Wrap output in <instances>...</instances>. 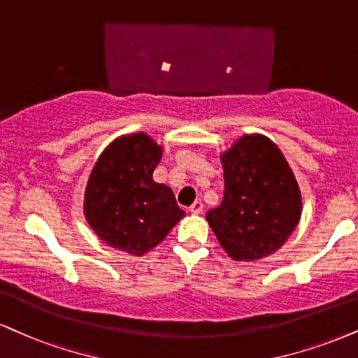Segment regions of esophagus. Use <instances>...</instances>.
I'll list each match as a JSON object with an SVG mask.
<instances>
[{"label": "esophagus", "mask_w": 358, "mask_h": 358, "mask_svg": "<svg viewBox=\"0 0 358 358\" xmlns=\"http://www.w3.org/2000/svg\"><path fill=\"white\" fill-rule=\"evenodd\" d=\"M188 210H190L193 215L201 213V212H203V203H201V201H195V203H193Z\"/></svg>", "instance_id": "obj_1"}]
</instances>
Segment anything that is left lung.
Here are the masks:
<instances>
[{
    "label": "left lung",
    "instance_id": "left-lung-1",
    "mask_svg": "<svg viewBox=\"0 0 358 358\" xmlns=\"http://www.w3.org/2000/svg\"><path fill=\"white\" fill-rule=\"evenodd\" d=\"M225 190L206 222L231 260L255 262L287 242L302 217V193L268 136L243 135L220 155Z\"/></svg>",
    "mask_w": 358,
    "mask_h": 358
}]
</instances>
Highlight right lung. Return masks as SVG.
Returning a JSON list of instances; mask_svg holds the SVG:
<instances>
[{
	"instance_id": "1",
	"label": "right lung",
	"mask_w": 358,
	"mask_h": 358,
	"mask_svg": "<svg viewBox=\"0 0 358 358\" xmlns=\"http://www.w3.org/2000/svg\"><path fill=\"white\" fill-rule=\"evenodd\" d=\"M163 148L145 131L118 136L103 150L85 188L83 213L108 247L141 257L185 217L170 187L153 171Z\"/></svg>"
}]
</instances>
